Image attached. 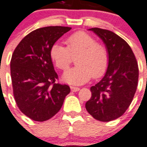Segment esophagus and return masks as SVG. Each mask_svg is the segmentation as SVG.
Segmentation results:
<instances>
[{
  "label": "esophagus",
  "mask_w": 147,
  "mask_h": 147,
  "mask_svg": "<svg viewBox=\"0 0 147 147\" xmlns=\"http://www.w3.org/2000/svg\"><path fill=\"white\" fill-rule=\"evenodd\" d=\"M71 89L72 92H78L79 91L80 88H78V87H75V86H71Z\"/></svg>",
  "instance_id": "esophagus-1"
}]
</instances>
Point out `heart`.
<instances>
[{
  "label": "heart",
  "instance_id": "heart-1",
  "mask_svg": "<svg viewBox=\"0 0 147 147\" xmlns=\"http://www.w3.org/2000/svg\"><path fill=\"white\" fill-rule=\"evenodd\" d=\"M65 47L54 44L50 49V57L58 69L66 70L76 58L78 65L64 73V82L71 85H82L93 76H104L109 67V55L103 44L85 31H77L65 39Z\"/></svg>",
  "mask_w": 147,
  "mask_h": 147
}]
</instances>
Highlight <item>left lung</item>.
<instances>
[{
    "label": "left lung",
    "instance_id": "1",
    "mask_svg": "<svg viewBox=\"0 0 147 147\" xmlns=\"http://www.w3.org/2000/svg\"><path fill=\"white\" fill-rule=\"evenodd\" d=\"M89 30L105 43L109 63L102 79L90 88L92 96L86 108L94 119L109 122L123 116L130 106L138 85V64L130 46L121 37L106 29Z\"/></svg>",
    "mask_w": 147,
    "mask_h": 147
}]
</instances>
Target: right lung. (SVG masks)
Listing matches in <instances>:
<instances>
[{
	"label": "right lung",
	"mask_w": 147,
	"mask_h": 147,
	"mask_svg": "<svg viewBox=\"0 0 147 147\" xmlns=\"http://www.w3.org/2000/svg\"><path fill=\"white\" fill-rule=\"evenodd\" d=\"M71 28L49 26L27 34L14 49L11 77L19 109L32 120L46 121L60 109L70 92L68 85L57 82L59 76L50 57L51 47Z\"/></svg>",
	"instance_id": "add662e5"
}]
</instances>
